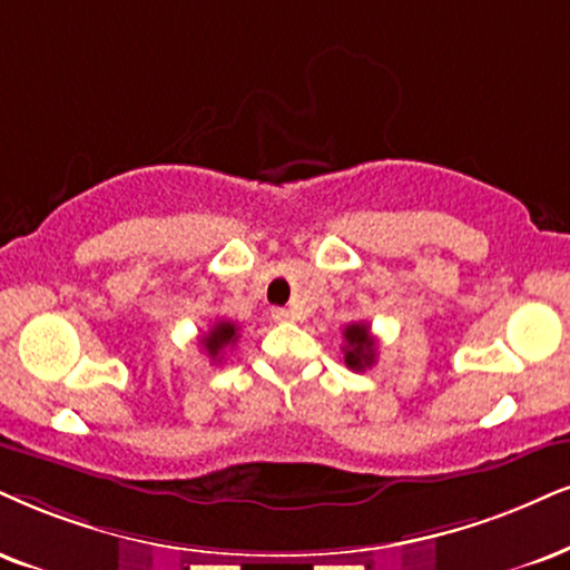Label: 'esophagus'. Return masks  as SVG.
<instances>
[{
	"label": "esophagus",
	"instance_id": "esophagus-1",
	"mask_svg": "<svg viewBox=\"0 0 570 570\" xmlns=\"http://www.w3.org/2000/svg\"><path fill=\"white\" fill-rule=\"evenodd\" d=\"M272 320L274 322H291V320H296V314H293L291 308H272Z\"/></svg>",
	"mask_w": 570,
	"mask_h": 570
}]
</instances>
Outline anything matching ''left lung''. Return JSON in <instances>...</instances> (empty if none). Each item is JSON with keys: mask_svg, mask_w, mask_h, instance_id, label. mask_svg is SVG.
I'll return each instance as SVG.
<instances>
[{"mask_svg": "<svg viewBox=\"0 0 570 570\" xmlns=\"http://www.w3.org/2000/svg\"><path fill=\"white\" fill-rule=\"evenodd\" d=\"M343 338H346V346H343V362H346L348 370L362 372L375 364V338L370 335V325L364 322H354L343 330Z\"/></svg>", "mask_w": 570, "mask_h": 570, "instance_id": "1", "label": "left lung"}]
</instances>
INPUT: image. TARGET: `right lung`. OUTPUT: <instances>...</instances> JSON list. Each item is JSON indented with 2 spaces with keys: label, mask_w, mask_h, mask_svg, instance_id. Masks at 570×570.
I'll return each instance as SVG.
<instances>
[{
  "label": "right lung",
  "mask_w": 570,
  "mask_h": 570,
  "mask_svg": "<svg viewBox=\"0 0 570 570\" xmlns=\"http://www.w3.org/2000/svg\"><path fill=\"white\" fill-rule=\"evenodd\" d=\"M235 341H237V325H235V322L219 320V322H216L214 327L208 330L206 335H203V338H200V346L206 348L208 360L222 362L224 348L235 346Z\"/></svg>",
  "instance_id": "obj_1"
}]
</instances>
